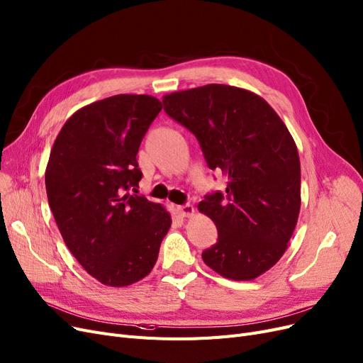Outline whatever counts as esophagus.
<instances>
[{
  "instance_id": "obj_1",
  "label": "esophagus",
  "mask_w": 363,
  "mask_h": 363,
  "mask_svg": "<svg viewBox=\"0 0 363 363\" xmlns=\"http://www.w3.org/2000/svg\"><path fill=\"white\" fill-rule=\"evenodd\" d=\"M178 213L181 217H191L194 216V206L190 205V203H185V205H181L177 208Z\"/></svg>"
}]
</instances>
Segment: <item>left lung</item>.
I'll return each mask as SVG.
<instances>
[{
    "instance_id": "left-lung-1",
    "label": "left lung",
    "mask_w": 363,
    "mask_h": 363,
    "mask_svg": "<svg viewBox=\"0 0 363 363\" xmlns=\"http://www.w3.org/2000/svg\"><path fill=\"white\" fill-rule=\"evenodd\" d=\"M163 104L194 134L208 167L227 178L225 191L199 203L218 230L203 262L235 281L257 278L283 256L299 217L301 163L291 134L262 97L230 85L172 92Z\"/></svg>"
}]
</instances>
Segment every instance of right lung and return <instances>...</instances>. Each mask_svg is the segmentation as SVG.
<instances>
[{
  "label": "right lung",
  "mask_w": 363,
  "mask_h": 363,
  "mask_svg": "<svg viewBox=\"0 0 363 363\" xmlns=\"http://www.w3.org/2000/svg\"><path fill=\"white\" fill-rule=\"evenodd\" d=\"M151 96L119 94L88 104L61 128L46 167L49 206L76 260L101 284L125 287L158 259L170 213L136 193L138 152L161 111Z\"/></svg>",
  "instance_id": "add662e5"
}]
</instances>
